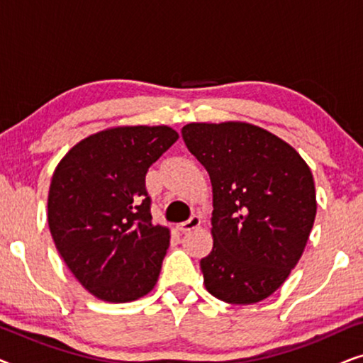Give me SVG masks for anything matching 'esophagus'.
Here are the masks:
<instances>
[{
	"mask_svg": "<svg viewBox=\"0 0 363 363\" xmlns=\"http://www.w3.org/2000/svg\"><path fill=\"white\" fill-rule=\"evenodd\" d=\"M200 223H201V220H200V216H196V215H193L190 220H186V221H183V223H180V225L177 226V230L180 231V233H188V231H191V230H195V228H198L200 226Z\"/></svg>",
	"mask_w": 363,
	"mask_h": 363,
	"instance_id": "esophagus-1",
	"label": "esophagus"
}]
</instances>
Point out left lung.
I'll return each mask as SVG.
<instances>
[{
    "label": "left lung",
    "mask_w": 363,
    "mask_h": 363,
    "mask_svg": "<svg viewBox=\"0 0 363 363\" xmlns=\"http://www.w3.org/2000/svg\"><path fill=\"white\" fill-rule=\"evenodd\" d=\"M182 137L213 188V250L200 261L206 291L228 304L266 299L309 240L311 168L289 143L246 122L188 123Z\"/></svg>",
    "instance_id": "8db88e82"
}]
</instances>
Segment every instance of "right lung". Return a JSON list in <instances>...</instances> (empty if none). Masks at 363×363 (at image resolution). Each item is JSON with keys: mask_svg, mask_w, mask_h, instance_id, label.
<instances>
[{"mask_svg": "<svg viewBox=\"0 0 363 363\" xmlns=\"http://www.w3.org/2000/svg\"><path fill=\"white\" fill-rule=\"evenodd\" d=\"M177 140L167 125L107 128L74 145L54 170L49 230L97 299L130 302L157 284L170 231L152 223L145 175Z\"/></svg>", "mask_w": 363, "mask_h": 363, "instance_id": "right-lung-1", "label": "right lung"}]
</instances>
